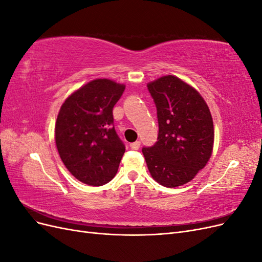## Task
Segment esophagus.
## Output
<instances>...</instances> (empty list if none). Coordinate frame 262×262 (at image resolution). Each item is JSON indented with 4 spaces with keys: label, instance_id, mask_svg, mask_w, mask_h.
Masks as SVG:
<instances>
[{
    "label": "esophagus",
    "instance_id": "34e87169",
    "mask_svg": "<svg viewBox=\"0 0 262 262\" xmlns=\"http://www.w3.org/2000/svg\"><path fill=\"white\" fill-rule=\"evenodd\" d=\"M140 146H141V142L140 141H136V142H133V143L130 144V147L132 149H139Z\"/></svg>",
    "mask_w": 262,
    "mask_h": 262
}]
</instances>
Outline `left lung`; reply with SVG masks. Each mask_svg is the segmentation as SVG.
Returning a JSON list of instances; mask_svg holds the SVG:
<instances>
[{
  "label": "left lung",
  "mask_w": 262,
  "mask_h": 262,
  "mask_svg": "<svg viewBox=\"0 0 262 262\" xmlns=\"http://www.w3.org/2000/svg\"><path fill=\"white\" fill-rule=\"evenodd\" d=\"M157 110V142L142 148L152 177L165 187L192 180L210 160L214 129L208 105L193 87L167 75L147 84Z\"/></svg>",
  "instance_id": "8db88e82"
}]
</instances>
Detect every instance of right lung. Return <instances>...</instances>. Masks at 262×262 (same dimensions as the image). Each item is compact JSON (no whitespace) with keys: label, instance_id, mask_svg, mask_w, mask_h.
Returning a JSON list of instances; mask_svg holds the SVG:
<instances>
[{"label":"right lung","instance_id":"add662e5","mask_svg":"<svg viewBox=\"0 0 262 262\" xmlns=\"http://www.w3.org/2000/svg\"><path fill=\"white\" fill-rule=\"evenodd\" d=\"M125 86L98 78L63 102L55 123V144L72 175L90 186H102L118 171L125 146L114 125L113 109Z\"/></svg>","mask_w":262,"mask_h":262}]
</instances>
